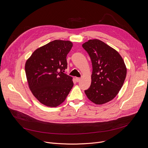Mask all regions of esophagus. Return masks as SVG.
<instances>
[{
    "instance_id": "1",
    "label": "esophagus",
    "mask_w": 148,
    "mask_h": 148,
    "mask_svg": "<svg viewBox=\"0 0 148 148\" xmlns=\"http://www.w3.org/2000/svg\"><path fill=\"white\" fill-rule=\"evenodd\" d=\"M75 80L77 82H79L80 80H81V78H78V77H76L75 78Z\"/></svg>"
}]
</instances>
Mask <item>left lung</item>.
Segmentation results:
<instances>
[{
  "label": "left lung",
  "mask_w": 148,
  "mask_h": 148,
  "mask_svg": "<svg viewBox=\"0 0 148 148\" xmlns=\"http://www.w3.org/2000/svg\"><path fill=\"white\" fill-rule=\"evenodd\" d=\"M82 46L92 66L91 86L84 92L95 104L107 103L117 95L125 81L127 69L124 61L116 50L99 40H90Z\"/></svg>",
  "instance_id": "obj_1"
}]
</instances>
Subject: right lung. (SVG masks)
<instances>
[{
	"label": "right lung",
	"mask_w": 148,
	"mask_h": 148,
	"mask_svg": "<svg viewBox=\"0 0 148 148\" xmlns=\"http://www.w3.org/2000/svg\"><path fill=\"white\" fill-rule=\"evenodd\" d=\"M70 41L56 40L36 49L27 60L25 71L29 87L42 104L57 107L64 102L73 87V77L64 73Z\"/></svg>",
	"instance_id": "right-lung-1"
}]
</instances>
